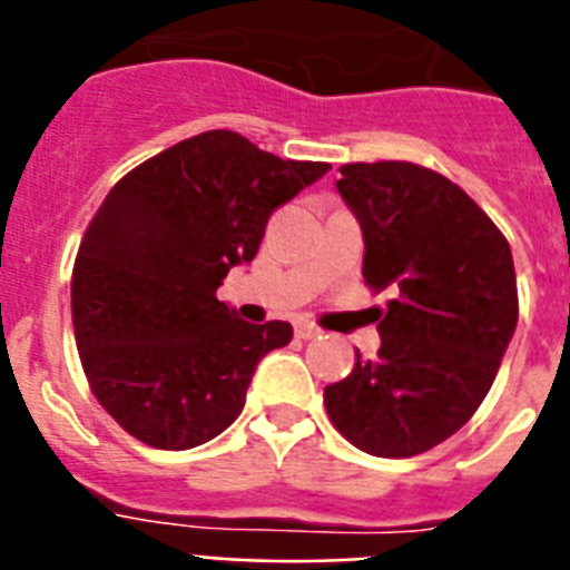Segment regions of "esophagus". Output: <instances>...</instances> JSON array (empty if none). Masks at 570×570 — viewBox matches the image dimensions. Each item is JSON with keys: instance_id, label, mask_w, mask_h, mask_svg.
Segmentation results:
<instances>
[{"instance_id": "obj_1", "label": "esophagus", "mask_w": 570, "mask_h": 570, "mask_svg": "<svg viewBox=\"0 0 570 570\" xmlns=\"http://www.w3.org/2000/svg\"><path fill=\"white\" fill-rule=\"evenodd\" d=\"M295 334L302 340H313L320 337V328H316L313 322H295Z\"/></svg>"}]
</instances>
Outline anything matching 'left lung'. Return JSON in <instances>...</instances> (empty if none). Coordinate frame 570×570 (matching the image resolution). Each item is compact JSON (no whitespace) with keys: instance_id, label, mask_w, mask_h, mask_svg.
I'll return each instance as SVG.
<instances>
[{"instance_id":"obj_1","label":"left lung","mask_w":570,"mask_h":570,"mask_svg":"<svg viewBox=\"0 0 570 570\" xmlns=\"http://www.w3.org/2000/svg\"><path fill=\"white\" fill-rule=\"evenodd\" d=\"M337 191L364 230V281L390 289L381 348L325 387L357 450L411 459L455 434L494 384L518 325L512 248L468 191L414 163H352Z\"/></svg>"}]
</instances>
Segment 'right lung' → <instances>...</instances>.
<instances>
[{
	"mask_svg": "<svg viewBox=\"0 0 570 570\" xmlns=\"http://www.w3.org/2000/svg\"><path fill=\"white\" fill-rule=\"evenodd\" d=\"M325 171L209 129L115 183L76 254L70 307L91 393L120 429L191 450L239 416L250 375L293 325H250L215 289L254 259L268 215Z\"/></svg>",
	"mask_w": 570,
	"mask_h": 570,
	"instance_id": "add662e5",
	"label": "right lung"
}]
</instances>
